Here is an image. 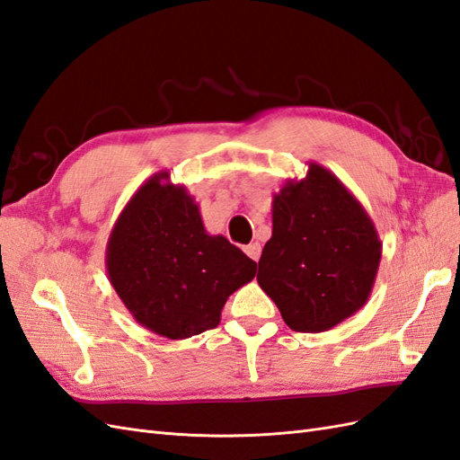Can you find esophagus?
Here are the masks:
<instances>
[{"label":"esophagus","instance_id":"1","mask_svg":"<svg viewBox=\"0 0 460 460\" xmlns=\"http://www.w3.org/2000/svg\"><path fill=\"white\" fill-rule=\"evenodd\" d=\"M243 252L247 253L249 259L259 261V257H261V243L259 242H252V243L243 247Z\"/></svg>","mask_w":460,"mask_h":460}]
</instances>
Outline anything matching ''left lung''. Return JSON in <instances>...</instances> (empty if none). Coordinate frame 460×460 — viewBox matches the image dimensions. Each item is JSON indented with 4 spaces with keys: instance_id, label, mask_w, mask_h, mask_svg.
Masks as SVG:
<instances>
[{
    "instance_id": "8db88e82",
    "label": "left lung",
    "mask_w": 460,
    "mask_h": 460,
    "mask_svg": "<svg viewBox=\"0 0 460 460\" xmlns=\"http://www.w3.org/2000/svg\"><path fill=\"white\" fill-rule=\"evenodd\" d=\"M382 242L365 207L323 164L286 180L272 199V238L257 282L296 332L332 330L365 307Z\"/></svg>"
}]
</instances>
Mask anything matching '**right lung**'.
Segmentation results:
<instances>
[{
	"instance_id": "obj_1",
	"label": "right lung",
	"mask_w": 460,
	"mask_h": 460,
	"mask_svg": "<svg viewBox=\"0 0 460 460\" xmlns=\"http://www.w3.org/2000/svg\"><path fill=\"white\" fill-rule=\"evenodd\" d=\"M109 282L140 326L186 340L218 326L226 299L257 262L225 235H211L186 186L153 174L137 188L109 234Z\"/></svg>"
}]
</instances>
